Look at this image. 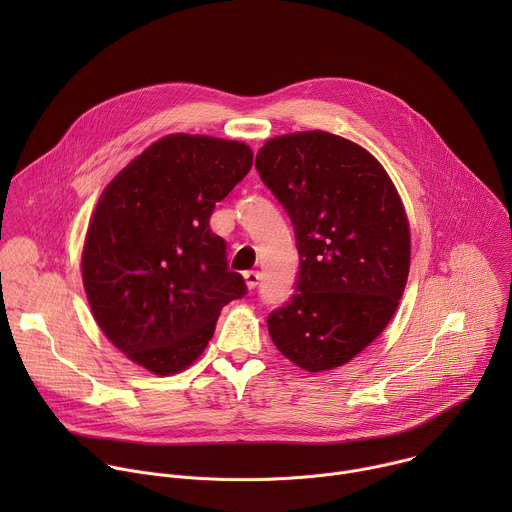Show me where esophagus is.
<instances>
[{
  "label": "esophagus",
  "instance_id": "esophagus-1",
  "mask_svg": "<svg viewBox=\"0 0 512 512\" xmlns=\"http://www.w3.org/2000/svg\"><path fill=\"white\" fill-rule=\"evenodd\" d=\"M259 279H261L259 271H245V281H247L249 289H255L259 285Z\"/></svg>",
  "mask_w": 512,
  "mask_h": 512
}]
</instances>
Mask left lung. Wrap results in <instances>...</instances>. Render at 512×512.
Segmentation results:
<instances>
[{"instance_id": "obj_1", "label": "left lung", "mask_w": 512, "mask_h": 512, "mask_svg": "<svg viewBox=\"0 0 512 512\" xmlns=\"http://www.w3.org/2000/svg\"><path fill=\"white\" fill-rule=\"evenodd\" d=\"M255 168L294 225L296 294L267 318L273 344L320 373L354 358L391 322L409 275L403 202L383 166L328 131L269 139Z\"/></svg>"}]
</instances>
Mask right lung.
I'll return each instance as SVG.
<instances>
[{
	"label": "right lung",
	"mask_w": 512,
	"mask_h": 512,
	"mask_svg": "<svg viewBox=\"0 0 512 512\" xmlns=\"http://www.w3.org/2000/svg\"><path fill=\"white\" fill-rule=\"evenodd\" d=\"M241 141L168 135L103 190L83 249V283L105 336L172 375L202 354L221 310L247 294L210 214L251 170Z\"/></svg>",
	"instance_id": "1"
}]
</instances>
